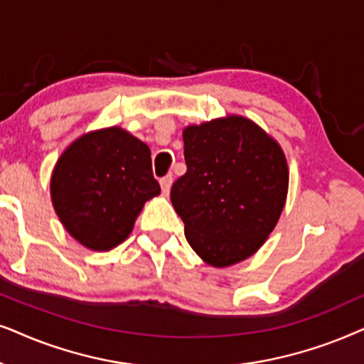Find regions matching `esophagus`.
I'll return each instance as SVG.
<instances>
[{"instance_id": "34e87169", "label": "esophagus", "mask_w": 364, "mask_h": 364, "mask_svg": "<svg viewBox=\"0 0 364 364\" xmlns=\"http://www.w3.org/2000/svg\"><path fill=\"white\" fill-rule=\"evenodd\" d=\"M159 185H161V190L164 195H168L169 190H171V185H173V176L171 174H166V176H163L159 179Z\"/></svg>"}]
</instances>
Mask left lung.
<instances>
[{
  "mask_svg": "<svg viewBox=\"0 0 364 364\" xmlns=\"http://www.w3.org/2000/svg\"><path fill=\"white\" fill-rule=\"evenodd\" d=\"M186 173L171 186L188 243L216 268L243 261L273 231L288 193L279 144L241 116L183 132Z\"/></svg>",
  "mask_w": 364,
  "mask_h": 364,
  "instance_id": "8db88e82",
  "label": "left lung"
}]
</instances>
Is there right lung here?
Instances as JSON below:
<instances>
[{
  "label": "right lung",
  "instance_id": "right-lung-1",
  "mask_svg": "<svg viewBox=\"0 0 364 364\" xmlns=\"http://www.w3.org/2000/svg\"><path fill=\"white\" fill-rule=\"evenodd\" d=\"M159 191L149 148L116 126L77 138L51 178L53 206L63 226L96 251L128 238L143 205Z\"/></svg>",
  "mask_w": 364,
  "mask_h": 364
}]
</instances>
